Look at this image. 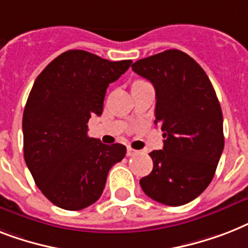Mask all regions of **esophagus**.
<instances>
[{"instance_id": "esophagus-1", "label": "esophagus", "mask_w": 248, "mask_h": 248, "mask_svg": "<svg viewBox=\"0 0 248 248\" xmlns=\"http://www.w3.org/2000/svg\"><path fill=\"white\" fill-rule=\"evenodd\" d=\"M136 154H139L138 150H135V149L132 148H127V156H134L136 155Z\"/></svg>"}]
</instances>
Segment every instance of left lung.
<instances>
[{
	"label": "left lung",
	"instance_id": "left-lung-1",
	"mask_svg": "<svg viewBox=\"0 0 248 248\" xmlns=\"http://www.w3.org/2000/svg\"><path fill=\"white\" fill-rule=\"evenodd\" d=\"M132 71L155 88V121L164 146L153 150V170L140 180L150 199L180 206L209 186L224 149L223 113L201 66L185 52L168 49L139 60Z\"/></svg>",
	"mask_w": 248,
	"mask_h": 248
}]
</instances>
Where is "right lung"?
I'll list each match as a JSON object with an SVG mask.
<instances>
[{
	"label": "right lung",
	"instance_id": "add662e5",
	"mask_svg": "<svg viewBox=\"0 0 248 248\" xmlns=\"http://www.w3.org/2000/svg\"><path fill=\"white\" fill-rule=\"evenodd\" d=\"M131 63L71 49L34 82L23 116L24 158L38 188L58 208L81 210L94 204L109 170L126 155L124 145L89 138L88 122L102 114L107 88Z\"/></svg>",
	"mask_w": 248,
	"mask_h": 248
}]
</instances>
